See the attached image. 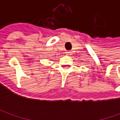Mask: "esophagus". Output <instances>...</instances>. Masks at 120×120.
<instances>
[{"label": "esophagus", "mask_w": 120, "mask_h": 120, "mask_svg": "<svg viewBox=\"0 0 120 120\" xmlns=\"http://www.w3.org/2000/svg\"><path fill=\"white\" fill-rule=\"evenodd\" d=\"M66 53H67V55H71V51H67V52H66Z\"/></svg>", "instance_id": "34e87169"}]
</instances>
